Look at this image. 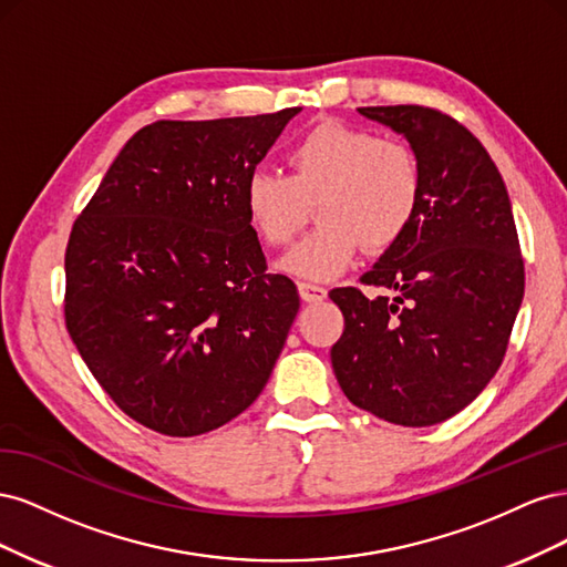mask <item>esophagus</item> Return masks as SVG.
<instances>
[{
	"label": "esophagus",
	"mask_w": 567,
	"mask_h": 567,
	"mask_svg": "<svg viewBox=\"0 0 567 567\" xmlns=\"http://www.w3.org/2000/svg\"><path fill=\"white\" fill-rule=\"evenodd\" d=\"M298 293L305 302H319V300L326 298V288L319 286V284H312V281H300Z\"/></svg>",
	"instance_id": "obj_1"
}]
</instances>
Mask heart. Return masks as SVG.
Listing matches in <instances>:
<instances>
[{
	"instance_id": "obj_1",
	"label": "heart",
	"mask_w": 567,
	"mask_h": 567,
	"mask_svg": "<svg viewBox=\"0 0 567 567\" xmlns=\"http://www.w3.org/2000/svg\"><path fill=\"white\" fill-rule=\"evenodd\" d=\"M288 175L255 169L244 184L252 231L271 248L286 246L317 200L319 225L279 262L298 279L323 281L346 271L362 248L398 244L416 217L423 175L411 146L373 132L321 123L286 153Z\"/></svg>"
}]
</instances>
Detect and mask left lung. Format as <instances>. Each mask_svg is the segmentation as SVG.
I'll list each match as a JSON object with an SVG mask.
<instances>
[{
    "label": "left lung",
    "instance_id": "obj_1",
    "mask_svg": "<svg viewBox=\"0 0 567 567\" xmlns=\"http://www.w3.org/2000/svg\"><path fill=\"white\" fill-rule=\"evenodd\" d=\"M359 113L406 136L423 194L404 236L359 279L381 293H329L346 317L331 364L354 406L398 425H435L502 367L525 293L516 221L489 153L452 115L425 106Z\"/></svg>",
    "mask_w": 567,
    "mask_h": 567
}]
</instances>
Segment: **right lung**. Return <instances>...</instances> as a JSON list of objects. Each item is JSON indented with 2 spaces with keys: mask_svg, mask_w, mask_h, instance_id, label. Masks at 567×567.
Masks as SVG:
<instances>
[{
  "mask_svg": "<svg viewBox=\"0 0 567 567\" xmlns=\"http://www.w3.org/2000/svg\"><path fill=\"white\" fill-rule=\"evenodd\" d=\"M298 113L146 125L75 219L65 329L109 398L151 431H215L277 364L300 296L267 274L244 184Z\"/></svg>",
  "mask_w": 567,
  "mask_h": 567,
  "instance_id": "obj_1",
  "label": "right lung"
}]
</instances>
